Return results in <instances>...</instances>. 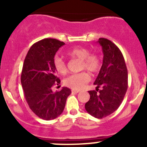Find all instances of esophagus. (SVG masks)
Listing matches in <instances>:
<instances>
[{
  "label": "esophagus",
  "mask_w": 147,
  "mask_h": 147,
  "mask_svg": "<svg viewBox=\"0 0 147 147\" xmlns=\"http://www.w3.org/2000/svg\"><path fill=\"white\" fill-rule=\"evenodd\" d=\"M72 92H73V93H78V92H80V91H79V90H72Z\"/></svg>",
  "instance_id": "esophagus-1"
}]
</instances>
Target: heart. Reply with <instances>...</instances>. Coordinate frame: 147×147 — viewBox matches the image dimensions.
<instances>
[{
  "label": "heart",
  "instance_id": "obj_1",
  "mask_svg": "<svg viewBox=\"0 0 147 147\" xmlns=\"http://www.w3.org/2000/svg\"><path fill=\"white\" fill-rule=\"evenodd\" d=\"M67 55L72 58L81 60V69H86L91 73L98 72L101 66V59L97 54H90V50L82 47H75L69 50ZM54 68L57 73L65 75L67 71L66 63L62 57L55 56L53 60ZM90 78L86 72L72 74L65 80L66 86L73 90H80L84 87L85 84L90 81Z\"/></svg>",
  "mask_w": 147,
  "mask_h": 147
}]
</instances>
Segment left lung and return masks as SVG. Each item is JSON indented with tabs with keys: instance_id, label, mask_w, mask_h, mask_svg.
I'll return each instance as SVG.
<instances>
[{
	"instance_id": "obj_1",
	"label": "left lung",
	"mask_w": 147,
	"mask_h": 147,
	"mask_svg": "<svg viewBox=\"0 0 147 147\" xmlns=\"http://www.w3.org/2000/svg\"><path fill=\"white\" fill-rule=\"evenodd\" d=\"M97 42L102 47L103 63L94 82L96 90L89 91L90 98L84 107L90 115L102 119L115 112L122 102L128 87V72L117 46L106 38Z\"/></svg>"
}]
</instances>
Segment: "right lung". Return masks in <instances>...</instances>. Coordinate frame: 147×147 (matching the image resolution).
Segmentation results:
<instances>
[{
	"label": "right lung",
	"instance_id": "right-lung-1",
	"mask_svg": "<svg viewBox=\"0 0 147 147\" xmlns=\"http://www.w3.org/2000/svg\"><path fill=\"white\" fill-rule=\"evenodd\" d=\"M65 45L53 38H46L33 44L25 58L21 73V84L28 105L40 118L55 119L63 113L71 90L63 87L53 92L52 87L60 84L53 60L57 50Z\"/></svg>",
	"mask_w": 147,
	"mask_h": 147
}]
</instances>
